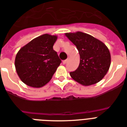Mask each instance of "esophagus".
I'll return each mask as SVG.
<instances>
[{"label": "esophagus", "instance_id": "1", "mask_svg": "<svg viewBox=\"0 0 127 127\" xmlns=\"http://www.w3.org/2000/svg\"><path fill=\"white\" fill-rule=\"evenodd\" d=\"M67 62V60H65L63 61V64H65Z\"/></svg>", "mask_w": 127, "mask_h": 127}]
</instances>
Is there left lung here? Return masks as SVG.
Returning a JSON list of instances; mask_svg holds the SVG:
<instances>
[{"mask_svg": "<svg viewBox=\"0 0 127 127\" xmlns=\"http://www.w3.org/2000/svg\"><path fill=\"white\" fill-rule=\"evenodd\" d=\"M77 47L80 62L75 71L70 72L73 80L84 86L98 83L107 74L111 65V54L106 45L86 33L76 32L65 34Z\"/></svg>", "mask_w": 127, "mask_h": 127, "instance_id": "left-lung-1", "label": "left lung"}]
</instances>
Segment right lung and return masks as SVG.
<instances>
[{
	"instance_id": "obj_1",
	"label": "right lung",
	"mask_w": 127,
	"mask_h": 127,
	"mask_svg": "<svg viewBox=\"0 0 127 127\" xmlns=\"http://www.w3.org/2000/svg\"><path fill=\"white\" fill-rule=\"evenodd\" d=\"M58 36L45 34L31 40L16 56V71L26 85L40 88L51 80L61 64L53 46Z\"/></svg>"
}]
</instances>
